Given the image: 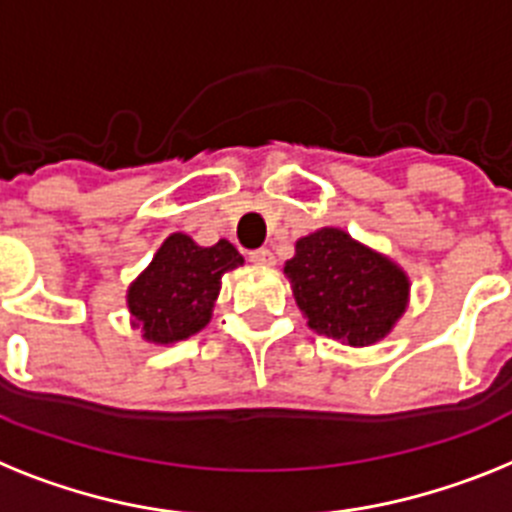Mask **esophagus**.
Here are the masks:
<instances>
[{
    "mask_svg": "<svg viewBox=\"0 0 512 512\" xmlns=\"http://www.w3.org/2000/svg\"><path fill=\"white\" fill-rule=\"evenodd\" d=\"M248 259L259 266H271L274 264V253H271L269 248H256V251H251V256H248Z\"/></svg>",
    "mask_w": 512,
    "mask_h": 512,
    "instance_id": "obj_1",
    "label": "esophagus"
}]
</instances>
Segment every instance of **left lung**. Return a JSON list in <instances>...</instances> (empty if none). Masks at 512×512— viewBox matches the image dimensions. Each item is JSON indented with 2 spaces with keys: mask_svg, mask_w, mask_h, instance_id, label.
Masks as SVG:
<instances>
[{
  "mask_svg": "<svg viewBox=\"0 0 512 512\" xmlns=\"http://www.w3.org/2000/svg\"><path fill=\"white\" fill-rule=\"evenodd\" d=\"M284 274L307 325L346 346L382 341L408 307V274L341 228L300 238Z\"/></svg>",
  "mask_w": 512,
  "mask_h": 512,
  "instance_id": "1",
  "label": "left lung"
}]
</instances>
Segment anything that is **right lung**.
<instances>
[{
  "label": "right lung",
  "mask_w": 512,
  "mask_h": 512,
  "mask_svg": "<svg viewBox=\"0 0 512 512\" xmlns=\"http://www.w3.org/2000/svg\"><path fill=\"white\" fill-rule=\"evenodd\" d=\"M243 256L233 243L205 248L184 233H171L148 269L130 284L128 307L148 343H176L200 333L212 318L220 279L238 269Z\"/></svg>",
  "instance_id": "1"
}]
</instances>
